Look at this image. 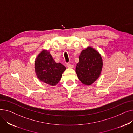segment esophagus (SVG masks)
Masks as SVG:
<instances>
[{
	"mask_svg": "<svg viewBox=\"0 0 133 133\" xmlns=\"http://www.w3.org/2000/svg\"><path fill=\"white\" fill-rule=\"evenodd\" d=\"M66 65L67 66V67H68V68H73V65L71 64H69V63H67Z\"/></svg>",
	"mask_w": 133,
	"mask_h": 133,
	"instance_id": "obj_1",
	"label": "esophagus"
}]
</instances>
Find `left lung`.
<instances>
[{
  "label": "left lung",
  "instance_id": "obj_1",
  "mask_svg": "<svg viewBox=\"0 0 133 133\" xmlns=\"http://www.w3.org/2000/svg\"><path fill=\"white\" fill-rule=\"evenodd\" d=\"M102 65V60L99 52L89 47L81 52L75 71L82 83L90 85L99 77Z\"/></svg>",
  "mask_w": 133,
  "mask_h": 133
}]
</instances>
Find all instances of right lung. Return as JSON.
Masks as SVG:
<instances>
[{
	"instance_id": "add662e5",
	"label": "right lung",
	"mask_w": 133,
	"mask_h": 133,
	"mask_svg": "<svg viewBox=\"0 0 133 133\" xmlns=\"http://www.w3.org/2000/svg\"><path fill=\"white\" fill-rule=\"evenodd\" d=\"M66 67L57 63L47 51H42L35 61V69L38 79L48 85L55 86L61 78Z\"/></svg>"
}]
</instances>
